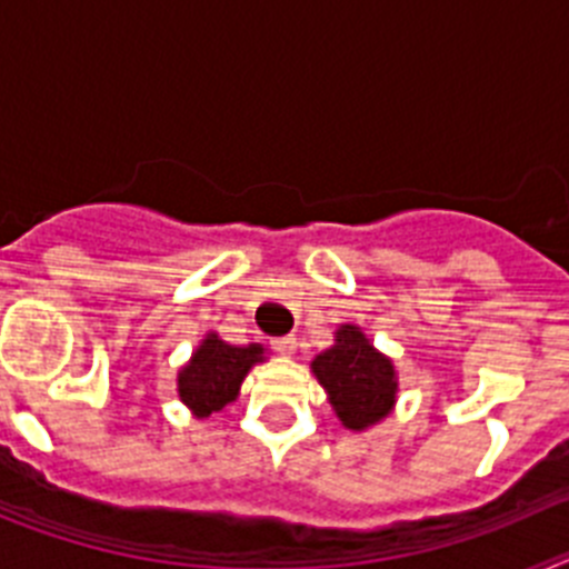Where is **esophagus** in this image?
Listing matches in <instances>:
<instances>
[{"label":"esophagus","instance_id":"34e87169","mask_svg":"<svg viewBox=\"0 0 569 569\" xmlns=\"http://www.w3.org/2000/svg\"><path fill=\"white\" fill-rule=\"evenodd\" d=\"M273 347L279 350L281 356H293L296 347H299V341H296L293 336H281V339H273Z\"/></svg>","mask_w":569,"mask_h":569}]
</instances>
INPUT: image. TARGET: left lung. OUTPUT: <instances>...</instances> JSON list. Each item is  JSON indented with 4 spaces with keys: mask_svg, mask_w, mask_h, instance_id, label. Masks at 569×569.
<instances>
[{
    "mask_svg": "<svg viewBox=\"0 0 569 569\" xmlns=\"http://www.w3.org/2000/svg\"><path fill=\"white\" fill-rule=\"evenodd\" d=\"M310 367L347 430H367L393 410L399 393L393 361L379 353L356 325H341L333 345Z\"/></svg>",
    "mask_w": 569,
    "mask_h": 569,
    "instance_id": "1",
    "label": "left lung"
}]
</instances>
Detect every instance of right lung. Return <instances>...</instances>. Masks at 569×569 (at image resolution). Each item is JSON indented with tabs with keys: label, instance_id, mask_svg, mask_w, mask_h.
<instances>
[{
	"label": "right lung",
	"instance_id": "add662e5",
	"mask_svg": "<svg viewBox=\"0 0 569 569\" xmlns=\"http://www.w3.org/2000/svg\"><path fill=\"white\" fill-rule=\"evenodd\" d=\"M259 361H264L261 345H228L219 333H208L179 370V399L193 410L196 419H208L236 401L241 381Z\"/></svg>",
	"mask_w": 569,
	"mask_h": 569
}]
</instances>
